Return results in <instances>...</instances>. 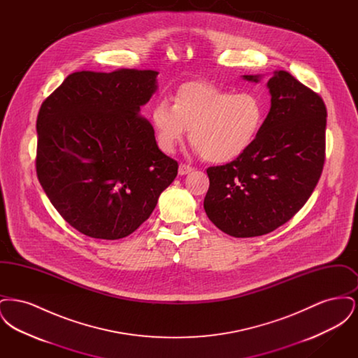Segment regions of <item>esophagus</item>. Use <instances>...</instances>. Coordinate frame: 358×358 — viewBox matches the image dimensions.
I'll list each match as a JSON object with an SVG mask.
<instances>
[{
  "label": "esophagus",
  "instance_id": "obj_1",
  "mask_svg": "<svg viewBox=\"0 0 358 358\" xmlns=\"http://www.w3.org/2000/svg\"><path fill=\"white\" fill-rule=\"evenodd\" d=\"M193 171V168L192 166H189L187 164H180V168H178V174H181V176H185L187 173H190V171Z\"/></svg>",
  "mask_w": 358,
  "mask_h": 358
}]
</instances>
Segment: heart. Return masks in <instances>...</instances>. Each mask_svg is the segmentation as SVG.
Here are the masks:
<instances>
[{"mask_svg":"<svg viewBox=\"0 0 358 358\" xmlns=\"http://www.w3.org/2000/svg\"><path fill=\"white\" fill-rule=\"evenodd\" d=\"M266 106L254 92L222 90L205 83L182 85L174 104L158 102L152 110L157 142L171 153L190 130V142L203 158L225 164L245 153L260 134Z\"/></svg>","mask_w":358,"mask_h":358,"instance_id":"1","label":"heart"}]
</instances>
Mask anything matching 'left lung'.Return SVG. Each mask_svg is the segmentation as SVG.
<instances>
[{"label": "left lung", "instance_id": "8db88e82", "mask_svg": "<svg viewBox=\"0 0 358 358\" xmlns=\"http://www.w3.org/2000/svg\"><path fill=\"white\" fill-rule=\"evenodd\" d=\"M244 79L259 82L252 75ZM267 87L271 108L255 143L232 162L206 169V216L234 238L262 236L289 222L324 169L322 98L286 71L275 72Z\"/></svg>", "mask_w": 358, "mask_h": 358}]
</instances>
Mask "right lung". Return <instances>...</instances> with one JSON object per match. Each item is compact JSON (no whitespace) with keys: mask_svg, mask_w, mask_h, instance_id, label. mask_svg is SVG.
<instances>
[{"mask_svg":"<svg viewBox=\"0 0 358 358\" xmlns=\"http://www.w3.org/2000/svg\"><path fill=\"white\" fill-rule=\"evenodd\" d=\"M158 72L69 75L37 115V178L60 216L85 236L126 238L149 219L178 164L162 153L141 106Z\"/></svg>","mask_w":358,"mask_h":358,"instance_id":"1","label":"right lung"}]
</instances>
